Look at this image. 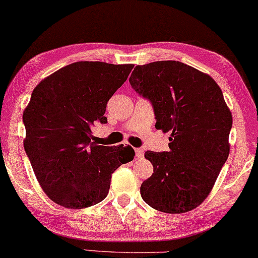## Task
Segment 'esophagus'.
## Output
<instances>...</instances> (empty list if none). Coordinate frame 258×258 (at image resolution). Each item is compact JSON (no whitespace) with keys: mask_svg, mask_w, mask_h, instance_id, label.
I'll return each instance as SVG.
<instances>
[{"mask_svg":"<svg viewBox=\"0 0 258 258\" xmlns=\"http://www.w3.org/2000/svg\"><path fill=\"white\" fill-rule=\"evenodd\" d=\"M135 154H136L137 159H142L143 155H145V152H143V149H141V148H136Z\"/></svg>","mask_w":258,"mask_h":258,"instance_id":"1","label":"esophagus"}]
</instances>
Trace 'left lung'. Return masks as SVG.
Masks as SVG:
<instances>
[{
    "mask_svg": "<svg viewBox=\"0 0 258 258\" xmlns=\"http://www.w3.org/2000/svg\"><path fill=\"white\" fill-rule=\"evenodd\" d=\"M132 88L152 103L155 128L169 133V150H148L154 173L141 197L153 209L183 213L210 195L230 153L232 115L209 75L174 60L137 65Z\"/></svg>",
    "mask_w": 258,
    "mask_h": 258,
    "instance_id": "left-lung-1",
    "label": "left lung"
}]
</instances>
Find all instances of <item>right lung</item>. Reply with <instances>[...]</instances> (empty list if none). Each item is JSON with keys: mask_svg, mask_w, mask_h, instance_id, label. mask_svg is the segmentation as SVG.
Segmentation results:
<instances>
[{"mask_svg": "<svg viewBox=\"0 0 258 258\" xmlns=\"http://www.w3.org/2000/svg\"><path fill=\"white\" fill-rule=\"evenodd\" d=\"M133 63H70L33 90L23 111L25 150L36 179L52 202L85 209L105 199L111 175L133 161L130 146H97L95 123L105 124L106 104L128 78Z\"/></svg>", "mask_w": 258, "mask_h": 258, "instance_id": "right-lung-1", "label": "right lung"}]
</instances>
